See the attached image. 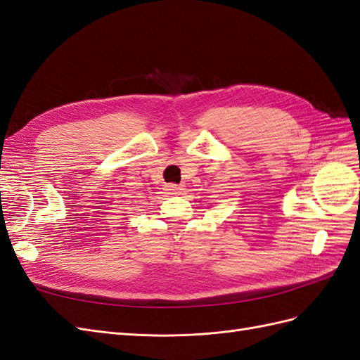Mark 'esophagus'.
I'll use <instances>...</instances> for the list:
<instances>
[{
    "label": "esophagus",
    "mask_w": 360,
    "mask_h": 360,
    "mask_svg": "<svg viewBox=\"0 0 360 360\" xmlns=\"http://www.w3.org/2000/svg\"><path fill=\"white\" fill-rule=\"evenodd\" d=\"M167 191H168L169 193H172V195H179V193H181V192H183V188L177 186V184L171 183V184H168V186H167Z\"/></svg>",
    "instance_id": "esophagus-1"
}]
</instances>
